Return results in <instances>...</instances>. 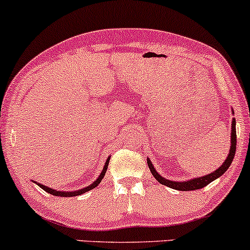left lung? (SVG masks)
Wrapping results in <instances>:
<instances>
[{
    "label": "left lung",
    "mask_w": 250,
    "mask_h": 250,
    "mask_svg": "<svg viewBox=\"0 0 250 250\" xmlns=\"http://www.w3.org/2000/svg\"><path fill=\"white\" fill-rule=\"evenodd\" d=\"M235 119H232V124H231V145H230V151H229V155L227 157V159L224 161V163L221 165V167H218L217 170L214 171V172L209 173V175L203 176V177L200 178H193L191 181L188 182H172L169 181V179L163 178L161 175L157 173V171L155 170V167H152L151 164L150 159H147V165L150 167L151 173L155 176V178L159 183H162L163 186H167L169 188H172V189L176 190H181V191H192V190H197V189H202V188L207 187L209 183H211L212 181H215L216 178H218L220 176H222L227 170L229 169L230 164L232 163V159H234L235 152H236V127H235Z\"/></svg>",
    "instance_id": "obj_1"
}]
</instances>
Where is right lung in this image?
Masks as SVG:
<instances>
[{
    "label": "right lung",
    "instance_id": "add662e5",
    "mask_svg": "<svg viewBox=\"0 0 250 250\" xmlns=\"http://www.w3.org/2000/svg\"><path fill=\"white\" fill-rule=\"evenodd\" d=\"M108 162H110V158H108L107 161H106V163H105V167H104V169H103V172L100 173V176H99V177H98V179H97V181L94 182L93 184H91V186L87 187V188H83V189H81V190H78V191H57V190H53V189H50V188H47V187L42 186V184H38V186L40 187L41 189H43L44 191H47L48 193H50V195H54V196H61V197H73V196L83 195V193L87 192V191H89V190L94 189L95 187L99 186V183H100V182H102V179L104 178V176H105L106 170H107Z\"/></svg>",
    "mask_w": 250,
    "mask_h": 250
}]
</instances>
